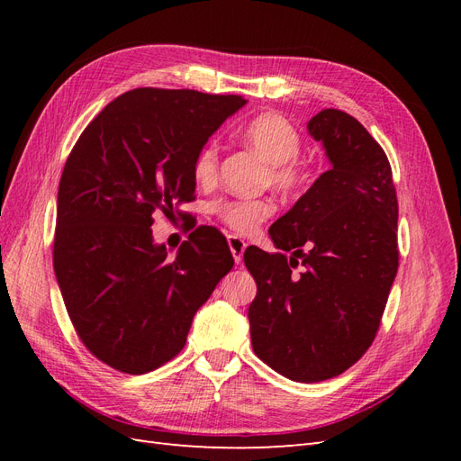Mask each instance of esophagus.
<instances>
[{"label":"esophagus","instance_id":"1","mask_svg":"<svg viewBox=\"0 0 461 461\" xmlns=\"http://www.w3.org/2000/svg\"><path fill=\"white\" fill-rule=\"evenodd\" d=\"M246 242L242 240V239H239V236H234V234H230L229 236V248H230V252H232V258H234V261L236 263H240L242 261V256H244V249H246Z\"/></svg>","mask_w":461,"mask_h":461}]
</instances>
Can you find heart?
<instances>
[{
	"label": "heart",
	"instance_id": "b5f03b06",
	"mask_svg": "<svg viewBox=\"0 0 461 461\" xmlns=\"http://www.w3.org/2000/svg\"><path fill=\"white\" fill-rule=\"evenodd\" d=\"M242 138L249 148L269 163V178L276 190L292 196L308 185V167L298 158L302 136L286 117L271 113V111L261 113L244 124ZM217 173L219 146L209 142L194 159L192 175L198 185L209 186L215 183ZM213 213L222 225H227L236 234H252L263 221H267L275 213V203L265 198L219 200L213 203Z\"/></svg>",
	"mask_w": 461,
	"mask_h": 461
}]
</instances>
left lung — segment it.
<instances>
[{
    "instance_id": "obj_1",
    "label": "left lung",
    "mask_w": 461,
    "mask_h": 461,
    "mask_svg": "<svg viewBox=\"0 0 461 461\" xmlns=\"http://www.w3.org/2000/svg\"><path fill=\"white\" fill-rule=\"evenodd\" d=\"M308 131L330 169L269 229L292 256L249 246L244 263L258 285L254 352L290 381L319 383L352 367L379 330L398 271V200L386 153L357 119L323 109Z\"/></svg>"
}]
</instances>
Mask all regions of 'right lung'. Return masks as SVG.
Segmentation results:
<instances>
[{"label":"right lung","mask_w":461,"mask_h":461,"mask_svg":"<svg viewBox=\"0 0 461 461\" xmlns=\"http://www.w3.org/2000/svg\"><path fill=\"white\" fill-rule=\"evenodd\" d=\"M242 95L136 88L104 107L59 180L53 269L78 339L109 367L142 375L186 344L196 312L234 265L198 227L169 258L153 215L194 200L192 165Z\"/></svg>","instance_id":"1"}]
</instances>
